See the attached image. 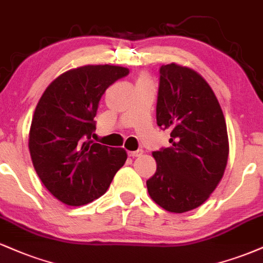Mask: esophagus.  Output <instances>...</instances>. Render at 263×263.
I'll use <instances>...</instances> for the list:
<instances>
[{
  "label": "esophagus",
  "mask_w": 263,
  "mask_h": 263,
  "mask_svg": "<svg viewBox=\"0 0 263 263\" xmlns=\"http://www.w3.org/2000/svg\"><path fill=\"white\" fill-rule=\"evenodd\" d=\"M128 154H129V156H130V157H138V156L143 155V150L139 149L137 151H129Z\"/></svg>",
  "instance_id": "34e87169"
}]
</instances>
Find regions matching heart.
Instances as JSON below:
<instances>
[{"mask_svg": "<svg viewBox=\"0 0 263 263\" xmlns=\"http://www.w3.org/2000/svg\"><path fill=\"white\" fill-rule=\"evenodd\" d=\"M140 82H151V80H150V77L146 75V73H140V75H139V79H138V83H140Z\"/></svg>", "mask_w": 263, "mask_h": 263, "instance_id": "b5f03b06", "label": "heart"}]
</instances>
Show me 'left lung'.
Here are the masks:
<instances>
[{
  "label": "left lung",
  "mask_w": 263,
  "mask_h": 263,
  "mask_svg": "<svg viewBox=\"0 0 263 263\" xmlns=\"http://www.w3.org/2000/svg\"><path fill=\"white\" fill-rule=\"evenodd\" d=\"M156 120L171 130V146L153 153L156 172L146 181L149 196L171 213L198 208L223 178L229 156L227 123L217 96L196 70L162 65Z\"/></svg>",
  "instance_id": "1"
}]
</instances>
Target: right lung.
Wrapping results in <instances>:
<instances>
[{
	"instance_id": "right-lung-1",
	"label": "right lung",
	"mask_w": 263,
	"mask_h": 263,
	"mask_svg": "<svg viewBox=\"0 0 263 263\" xmlns=\"http://www.w3.org/2000/svg\"><path fill=\"white\" fill-rule=\"evenodd\" d=\"M129 73L117 65H85L61 73L36 104L29 129L30 159L55 198L85 205L106 193L126 151L92 140L93 118L106 89Z\"/></svg>"
}]
</instances>
